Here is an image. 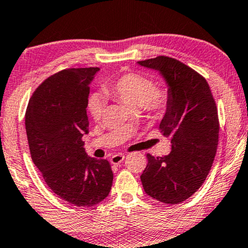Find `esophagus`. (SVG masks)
Masks as SVG:
<instances>
[{"label":"esophagus","mask_w":248,"mask_h":248,"mask_svg":"<svg viewBox=\"0 0 248 248\" xmlns=\"http://www.w3.org/2000/svg\"><path fill=\"white\" fill-rule=\"evenodd\" d=\"M124 159V155H123V154H116V155L111 156L110 162H111V164H113V165H119V164L123 163Z\"/></svg>","instance_id":"1"}]
</instances>
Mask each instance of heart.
Masks as SVG:
<instances>
[{
	"label": "heart",
	"instance_id": "heart-1",
	"mask_svg": "<svg viewBox=\"0 0 248 248\" xmlns=\"http://www.w3.org/2000/svg\"><path fill=\"white\" fill-rule=\"evenodd\" d=\"M107 96L124 103L131 111L139 109L151 113H159L165 109L167 92L162 89H154L151 79L145 76L130 73L118 78L116 82L103 88ZM104 110V102L100 96H94L90 101V112L94 119H100Z\"/></svg>",
	"mask_w": 248,
	"mask_h": 248
}]
</instances>
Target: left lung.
I'll list each match as a JSON object with an SVG mask.
<instances>
[{"label":"left lung","instance_id":"obj_1","mask_svg":"<svg viewBox=\"0 0 248 248\" xmlns=\"http://www.w3.org/2000/svg\"><path fill=\"white\" fill-rule=\"evenodd\" d=\"M157 72L167 86V103L159 129L172 151L163 157L147 154L140 180L146 194L164 203H180L204 182L217 152V107L207 81L174 58L137 62Z\"/></svg>","mask_w":248,"mask_h":248}]
</instances>
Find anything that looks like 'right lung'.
Returning <instances> with one entry per match:
<instances>
[{
  "label": "right lung",
  "instance_id": "obj_1",
  "mask_svg": "<svg viewBox=\"0 0 248 248\" xmlns=\"http://www.w3.org/2000/svg\"><path fill=\"white\" fill-rule=\"evenodd\" d=\"M99 67L68 68L48 78L31 96L26 112L28 142L45 182L62 200L78 207L103 201L113 173L107 159L86 154L90 84Z\"/></svg>",
  "mask_w": 248,
  "mask_h": 248
}]
</instances>
